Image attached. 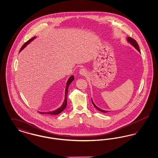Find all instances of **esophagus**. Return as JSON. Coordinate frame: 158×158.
<instances>
[{
  "instance_id": "1",
  "label": "esophagus",
  "mask_w": 158,
  "mask_h": 158,
  "mask_svg": "<svg viewBox=\"0 0 158 158\" xmlns=\"http://www.w3.org/2000/svg\"><path fill=\"white\" fill-rule=\"evenodd\" d=\"M79 73L82 76H86L87 75L88 73H87V71L85 69H81L79 71Z\"/></svg>"
}]
</instances>
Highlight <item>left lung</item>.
<instances>
[{
    "instance_id": "left-lung-1",
    "label": "left lung",
    "mask_w": 158,
    "mask_h": 158,
    "mask_svg": "<svg viewBox=\"0 0 158 158\" xmlns=\"http://www.w3.org/2000/svg\"><path fill=\"white\" fill-rule=\"evenodd\" d=\"M127 40L132 44V45H133L135 47V48L140 52V49H139V45H138V44H137V43L136 42V41H135V39H133V38L131 37H128L127 38ZM92 100V99H91ZM92 104H93V105L99 111H101V112H102V113H107L108 111H104V110H101V109H100V108H98L96 105L94 104V102L92 101Z\"/></svg>"
}]
</instances>
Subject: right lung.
I'll list each match as a JSON object with an SVG mask.
<instances>
[{"mask_svg": "<svg viewBox=\"0 0 158 158\" xmlns=\"http://www.w3.org/2000/svg\"><path fill=\"white\" fill-rule=\"evenodd\" d=\"M35 38V37L31 38V39H30L28 41H27L22 46L21 48L20 49V51H21L23 50V48L27 45L30 42H31L32 40H34ZM74 80V77L73 76H72L68 81V82H67V85H66V90H65V99H64V102L63 104V105H61V106L60 107L59 109H57V110L56 111H54L52 112H49V113H43V114H51V115H57V114H59L60 113H61L64 110V108L66 107L67 106V95H68V88H69V86L70 85V83L72 82V81ZM41 114H43V113H41Z\"/></svg>", "mask_w": 158, "mask_h": 158, "instance_id": "right-lung-1", "label": "right lung"}]
</instances>
